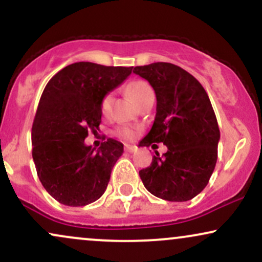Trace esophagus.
<instances>
[{
  "mask_svg": "<svg viewBox=\"0 0 262 262\" xmlns=\"http://www.w3.org/2000/svg\"><path fill=\"white\" fill-rule=\"evenodd\" d=\"M124 149H125V151H128V152H134L135 150H137V148H135L134 145H130V144H127V145L124 146Z\"/></svg>",
  "mask_w": 262,
  "mask_h": 262,
  "instance_id": "esophagus-1",
  "label": "esophagus"
}]
</instances>
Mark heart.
Returning <instances> with one entry per match:
<instances>
[{
    "label": "heart",
    "instance_id": "b5f03b06",
    "mask_svg": "<svg viewBox=\"0 0 262 262\" xmlns=\"http://www.w3.org/2000/svg\"><path fill=\"white\" fill-rule=\"evenodd\" d=\"M127 92H128V95L132 97V100H133L135 103L138 104V106H139L140 102L143 101L146 96L154 95V91H152L151 86H150L148 82H145V81H141V80L133 81V82L129 83L127 87ZM112 104H113V95L112 93H107V95L104 96L101 101V111L104 116H108V114L111 113ZM119 134L124 138H132L134 133H133V130H130V129L124 128L119 132Z\"/></svg>",
    "mask_w": 262,
    "mask_h": 262
}]
</instances>
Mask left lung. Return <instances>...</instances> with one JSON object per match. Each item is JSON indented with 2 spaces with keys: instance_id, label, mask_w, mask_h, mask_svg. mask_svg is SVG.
<instances>
[{
  "instance_id": "8db88e82",
  "label": "left lung",
  "mask_w": 262,
  "mask_h": 262,
  "mask_svg": "<svg viewBox=\"0 0 262 262\" xmlns=\"http://www.w3.org/2000/svg\"><path fill=\"white\" fill-rule=\"evenodd\" d=\"M156 95V116L143 145L164 143V156L156 151L151 165L139 171L151 194L185 202L208 183L218 156L221 139L217 118L206 90L191 74L170 62L135 66Z\"/></svg>"
}]
</instances>
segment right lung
<instances>
[{
    "label": "right lung",
    "instance_id": "1",
    "mask_svg": "<svg viewBox=\"0 0 262 262\" xmlns=\"http://www.w3.org/2000/svg\"><path fill=\"white\" fill-rule=\"evenodd\" d=\"M133 68L80 61L50 79L32 127V155L41 185L60 203L81 207L106 191L123 144L108 138L96 150L85 144L101 124V101Z\"/></svg>",
    "mask_w": 262,
    "mask_h": 262
}]
</instances>
